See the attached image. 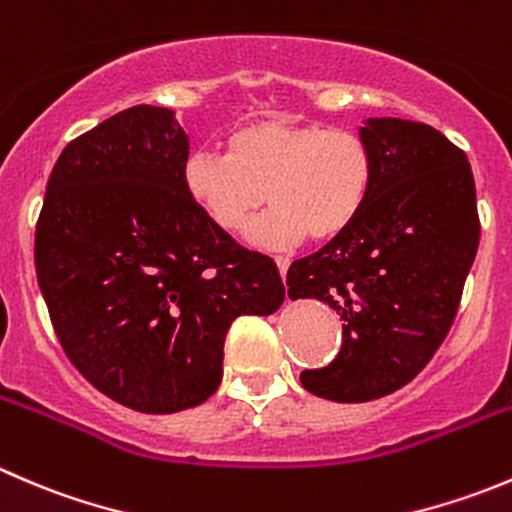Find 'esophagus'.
I'll return each instance as SVG.
<instances>
[{"mask_svg": "<svg viewBox=\"0 0 512 512\" xmlns=\"http://www.w3.org/2000/svg\"><path fill=\"white\" fill-rule=\"evenodd\" d=\"M275 262H277V270H280V277L285 280L287 267H290V260H287V257H275Z\"/></svg>", "mask_w": 512, "mask_h": 512, "instance_id": "34e87169", "label": "esophagus"}]
</instances>
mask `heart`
Listing matches in <instances>:
<instances>
[{"mask_svg": "<svg viewBox=\"0 0 512 512\" xmlns=\"http://www.w3.org/2000/svg\"><path fill=\"white\" fill-rule=\"evenodd\" d=\"M182 185L222 232H242L270 202L275 210L250 235L257 245L292 247L307 235L327 242L365 210L375 155L355 130L257 119L227 137L225 155L187 157Z\"/></svg>", "mask_w": 512, "mask_h": 512, "instance_id": "obj_1", "label": "heart"}]
</instances>
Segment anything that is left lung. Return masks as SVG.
<instances>
[{"instance_id": "left-lung-1", "label": "left lung", "mask_w": 512, "mask_h": 512, "mask_svg": "<svg viewBox=\"0 0 512 512\" xmlns=\"http://www.w3.org/2000/svg\"><path fill=\"white\" fill-rule=\"evenodd\" d=\"M360 135L375 185L352 227L287 270L292 300L337 310L342 347L302 388L367 403L408 385L448 335L480 242L478 202L463 150L430 124L370 117Z\"/></svg>"}]
</instances>
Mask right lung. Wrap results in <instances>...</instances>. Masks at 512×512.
Segmentation results:
<instances>
[{"instance_id":"add662e5","label":"right lung","mask_w":512,"mask_h":512,"mask_svg":"<svg viewBox=\"0 0 512 512\" xmlns=\"http://www.w3.org/2000/svg\"><path fill=\"white\" fill-rule=\"evenodd\" d=\"M190 137L167 107L124 109L69 142L34 237L37 282L72 365L137 413L205 403L235 317L285 300L270 257L187 197Z\"/></svg>"}]
</instances>
